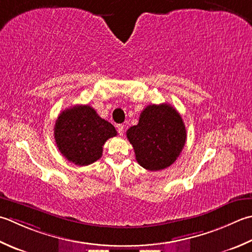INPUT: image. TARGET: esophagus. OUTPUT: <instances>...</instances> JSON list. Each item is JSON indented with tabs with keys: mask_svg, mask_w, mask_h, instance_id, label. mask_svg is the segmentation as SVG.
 Segmentation results:
<instances>
[{
	"mask_svg": "<svg viewBox=\"0 0 252 252\" xmlns=\"http://www.w3.org/2000/svg\"><path fill=\"white\" fill-rule=\"evenodd\" d=\"M117 129H118V133H119L120 135H123V133H125V126H123V125H118L117 126Z\"/></svg>",
	"mask_w": 252,
	"mask_h": 252,
	"instance_id": "34e87169",
	"label": "esophagus"
}]
</instances>
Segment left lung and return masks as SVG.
<instances>
[{"label": "left lung", "mask_w": 252, "mask_h": 252, "mask_svg": "<svg viewBox=\"0 0 252 252\" xmlns=\"http://www.w3.org/2000/svg\"><path fill=\"white\" fill-rule=\"evenodd\" d=\"M135 158L143 168L161 170L174 164L184 149L187 131L184 120L168 103L150 105L139 123L126 131Z\"/></svg>", "instance_id": "8db88e82"}]
</instances>
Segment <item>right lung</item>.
<instances>
[{
    "mask_svg": "<svg viewBox=\"0 0 252 252\" xmlns=\"http://www.w3.org/2000/svg\"><path fill=\"white\" fill-rule=\"evenodd\" d=\"M116 135L115 126L88 105H76L63 110L54 126L59 151L77 166L91 165L99 159L103 144Z\"/></svg>",
    "mask_w": 252,
    "mask_h": 252,
    "instance_id": "obj_1",
    "label": "right lung"
}]
</instances>
